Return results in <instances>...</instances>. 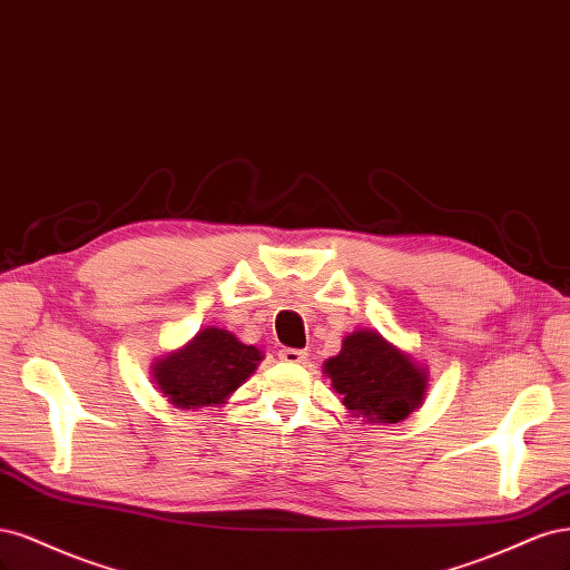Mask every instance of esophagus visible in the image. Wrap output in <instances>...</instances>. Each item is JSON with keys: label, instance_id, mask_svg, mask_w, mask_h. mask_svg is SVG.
<instances>
[{"label": "esophagus", "instance_id": "1", "mask_svg": "<svg viewBox=\"0 0 570 570\" xmlns=\"http://www.w3.org/2000/svg\"><path fill=\"white\" fill-rule=\"evenodd\" d=\"M279 360L288 362V364H303L307 360V353L298 351V347H282Z\"/></svg>", "mask_w": 570, "mask_h": 570}]
</instances>
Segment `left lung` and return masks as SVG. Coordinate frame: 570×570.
Returning a JSON list of instances; mask_svg holds the SVG:
<instances>
[{
  "instance_id": "left-lung-1",
  "label": "left lung",
  "mask_w": 570,
  "mask_h": 570,
  "mask_svg": "<svg viewBox=\"0 0 570 570\" xmlns=\"http://www.w3.org/2000/svg\"><path fill=\"white\" fill-rule=\"evenodd\" d=\"M343 405L379 424H397L421 405L426 376L419 366L376 332H355L343 351L324 362Z\"/></svg>"
}]
</instances>
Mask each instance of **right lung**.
I'll use <instances>...</instances> for the list:
<instances>
[{"instance_id":"right-lung-1","label":"right lung","mask_w":570,"mask_h":570,"mask_svg":"<svg viewBox=\"0 0 570 570\" xmlns=\"http://www.w3.org/2000/svg\"><path fill=\"white\" fill-rule=\"evenodd\" d=\"M261 360L258 347L210 326L196 334L187 347L156 362L154 376L175 407H210L236 391Z\"/></svg>"}]
</instances>
